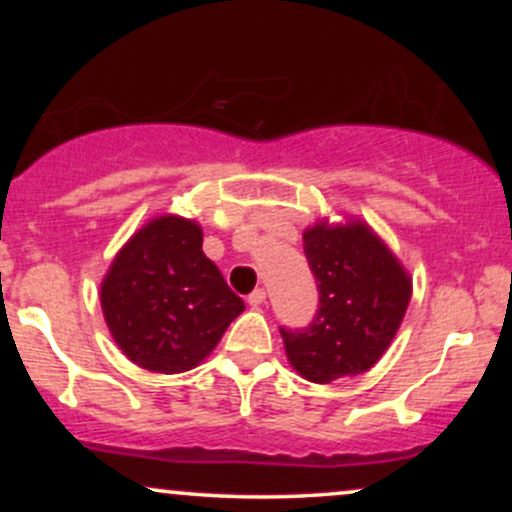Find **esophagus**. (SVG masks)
<instances>
[{"label": "esophagus", "mask_w": 512, "mask_h": 512, "mask_svg": "<svg viewBox=\"0 0 512 512\" xmlns=\"http://www.w3.org/2000/svg\"><path fill=\"white\" fill-rule=\"evenodd\" d=\"M264 301H267V291H264V289H255L248 296V303L252 305V308H257V305H262Z\"/></svg>", "instance_id": "esophagus-1"}]
</instances>
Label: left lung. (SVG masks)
Listing matches in <instances>:
<instances>
[{"mask_svg":"<svg viewBox=\"0 0 512 512\" xmlns=\"http://www.w3.org/2000/svg\"><path fill=\"white\" fill-rule=\"evenodd\" d=\"M320 308L308 327L284 330L289 363L310 383L366 373L402 325L411 279L402 262L363 221H317L303 233Z\"/></svg>","mask_w":512,"mask_h":512,"instance_id":"1","label":"left lung"}]
</instances>
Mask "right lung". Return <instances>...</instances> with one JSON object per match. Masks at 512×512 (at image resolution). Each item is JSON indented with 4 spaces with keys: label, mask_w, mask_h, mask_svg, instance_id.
Segmentation results:
<instances>
[{
    "label": "right lung",
    "mask_w": 512,
    "mask_h": 512,
    "mask_svg": "<svg viewBox=\"0 0 512 512\" xmlns=\"http://www.w3.org/2000/svg\"><path fill=\"white\" fill-rule=\"evenodd\" d=\"M101 308L129 361L151 373H185L214 351L245 303L202 252L199 223L166 214L117 252Z\"/></svg>",
    "instance_id": "add662e5"
}]
</instances>
